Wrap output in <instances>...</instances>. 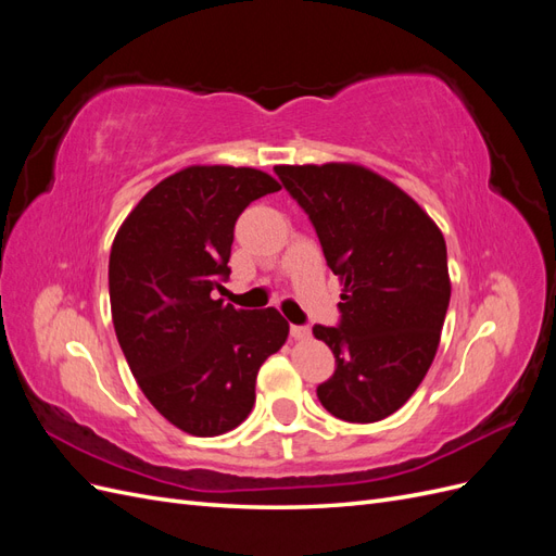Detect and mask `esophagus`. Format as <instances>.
<instances>
[{"instance_id": "obj_1", "label": "esophagus", "mask_w": 556, "mask_h": 556, "mask_svg": "<svg viewBox=\"0 0 556 556\" xmlns=\"http://www.w3.org/2000/svg\"><path fill=\"white\" fill-rule=\"evenodd\" d=\"M290 333H292V339H294V341H306V339H311V329H308V327L292 325Z\"/></svg>"}]
</instances>
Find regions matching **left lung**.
Wrapping results in <instances>:
<instances>
[{
  "instance_id": "left-lung-1",
  "label": "left lung",
  "mask_w": 556,
  "mask_h": 556,
  "mask_svg": "<svg viewBox=\"0 0 556 556\" xmlns=\"http://www.w3.org/2000/svg\"><path fill=\"white\" fill-rule=\"evenodd\" d=\"M276 174L343 282L339 327H313L336 357L317 399L345 422H378L413 396L439 350L450 304L443 233L415 199L366 166L280 164Z\"/></svg>"
}]
</instances>
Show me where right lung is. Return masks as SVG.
Returning <instances> with one entry per match:
<instances>
[{"mask_svg":"<svg viewBox=\"0 0 556 556\" xmlns=\"http://www.w3.org/2000/svg\"><path fill=\"white\" fill-rule=\"evenodd\" d=\"M250 166H188L150 190L117 229L109 294L117 343L155 410L185 433L220 435L255 406L260 366L288 341L276 308L239 311L225 290L233 225L278 192Z\"/></svg>","mask_w":556,"mask_h":556,"instance_id":"1","label":"right lung"}]
</instances>
